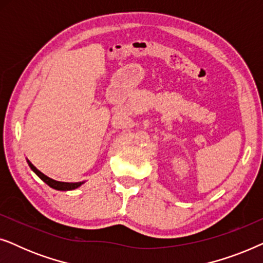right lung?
Listing matches in <instances>:
<instances>
[{"label":"right lung","mask_w":263,"mask_h":263,"mask_svg":"<svg viewBox=\"0 0 263 263\" xmlns=\"http://www.w3.org/2000/svg\"><path fill=\"white\" fill-rule=\"evenodd\" d=\"M28 165H30V167L35 172V175H37L38 177L42 179V181H44L49 186H51V188L56 189V190H73V189H75V188H78V186H80V185L82 184V183H84V182L67 183V182H59V181H55V179L49 178L48 176H45L44 174H42V172L39 171L38 168L35 167L33 164L30 163V161H28Z\"/></svg>","instance_id":"right-lung-1"}]
</instances>
